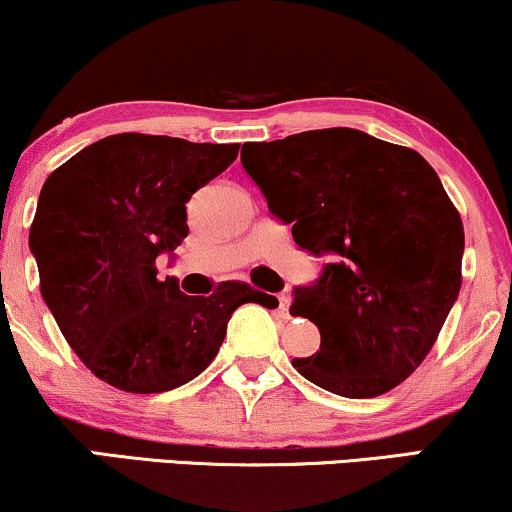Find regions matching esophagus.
<instances>
[{
    "label": "esophagus",
    "mask_w": 512,
    "mask_h": 512,
    "mask_svg": "<svg viewBox=\"0 0 512 512\" xmlns=\"http://www.w3.org/2000/svg\"><path fill=\"white\" fill-rule=\"evenodd\" d=\"M288 307H290V297L288 295H278V314L286 319L288 316Z\"/></svg>",
    "instance_id": "esophagus-1"
}]
</instances>
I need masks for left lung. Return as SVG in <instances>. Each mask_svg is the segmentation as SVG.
Segmentation results:
<instances>
[{"instance_id": "1", "label": "left lung", "mask_w": 512, "mask_h": 512, "mask_svg": "<svg viewBox=\"0 0 512 512\" xmlns=\"http://www.w3.org/2000/svg\"><path fill=\"white\" fill-rule=\"evenodd\" d=\"M241 163L293 238L328 255L293 316L319 328L304 378L349 399L390 392L423 364L461 290L463 222L413 148L349 127L245 144Z\"/></svg>"}]
</instances>
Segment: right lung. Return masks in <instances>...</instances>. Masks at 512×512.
Returning a JSON list of instances; mask_svg holds the SVG:
<instances>
[{
    "label": "right lung",
    "mask_w": 512,
    "mask_h": 512,
    "mask_svg": "<svg viewBox=\"0 0 512 512\" xmlns=\"http://www.w3.org/2000/svg\"><path fill=\"white\" fill-rule=\"evenodd\" d=\"M236 155L238 144L125 132L82 148L44 181L30 226L40 293L103 383L174 390L210 366L241 304H278L243 281L191 297L158 278L160 252L189 236V198Z\"/></svg>",
    "instance_id": "right-lung-1"
}]
</instances>
